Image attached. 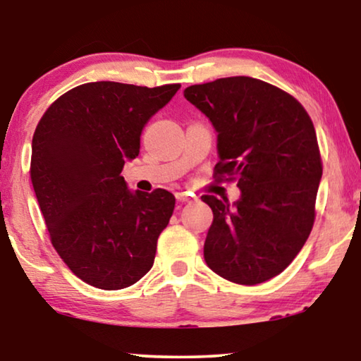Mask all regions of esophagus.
Masks as SVG:
<instances>
[{"label":"esophagus","mask_w":361,"mask_h":361,"mask_svg":"<svg viewBox=\"0 0 361 361\" xmlns=\"http://www.w3.org/2000/svg\"><path fill=\"white\" fill-rule=\"evenodd\" d=\"M176 199H177V202H180V204H187V202H194L197 197L192 194H187V192H177Z\"/></svg>","instance_id":"esophagus-1"}]
</instances>
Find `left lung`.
Returning <instances> with one entry per match:
<instances>
[{"mask_svg":"<svg viewBox=\"0 0 361 361\" xmlns=\"http://www.w3.org/2000/svg\"><path fill=\"white\" fill-rule=\"evenodd\" d=\"M187 102L216 131V176H236L240 199L202 195L214 212L204 245L209 268L236 284L264 283L302 250L322 179L317 136L304 106L251 77L190 85Z\"/></svg>","mask_w":361,"mask_h":361,"instance_id":"left-lung-1","label":"left lung"}]
</instances>
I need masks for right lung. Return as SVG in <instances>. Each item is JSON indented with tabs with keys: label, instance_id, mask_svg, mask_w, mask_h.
Masks as SVG:
<instances>
[{
	"label": "right lung",
	"instance_id": "add662e5",
	"mask_svg": "<svg viewBox=\"0 0 361 361\" xmlns=\"http://www.w3.org/2000/svg\"><path fill=\"white\" fill-rule=\"evenodd\" d=\"M179 88L83 83L59 97L34 131L31 180L54 248L98 289L128 288L154 263L176 197L133 192L121 171L140 154L146 123Z\"/></svg>",
	"mask_w": 361,
	"mask_h": 361
}]
</instances>
